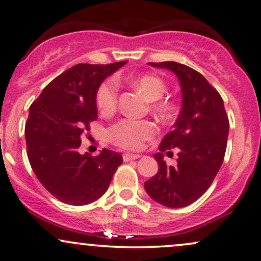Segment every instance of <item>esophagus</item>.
Returning <instances> with one entry per match:
<instances>
[{
    "mask_svg": "<svg viewBox=\"0 0 261 261\" xmlns=\"http://www.w3.org/2000/svg\"><path fill=\"white\" fill-rule=\"evenodd\" d=\"M140 157V155L138 153H123V161L124 162H128V161H133V160H138Z\"/></svg>",
    "mask_w": 261,
    "mask_h": 261,
    "instance_id": "obj_1",
    "label": "esophagus"
}]
</instances>
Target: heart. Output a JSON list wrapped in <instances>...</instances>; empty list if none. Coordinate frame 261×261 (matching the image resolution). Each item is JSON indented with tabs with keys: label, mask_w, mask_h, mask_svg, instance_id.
Here are the masks:
<instances>
[{
	"label": "heart",
	"mask_w": 261,
	"mask_h": 261,
	"mask_svg": "<svg viewBox=\"0 0 261 261\" xmlns=\"http://www.w3.org/2000/svg\"><path fill=\"white\" fill-rule=\"evenodd\" d=\"M132 83L139 88L149 100L152 101V111L160 116H167L172 111L169 101L160 99L166 92V83L156 75L145 73L132 80ZM95 102L102 114H111L117 109L118 85L114 79H108L98 87ZM157 127L150 120L122 118L108 129L109 140L118 147L125 150H140L146 140L156 134Z\"/></svg>",
	"instance_id": "b5f03b06"
}]
</instances>
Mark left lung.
<instances>
[{"instance_id": "left-lung-1", "label": "left lung", "mask_w": 261, "mask_h": 261, "mask_svg": "<svg viewBox=\"0 0 261 261\" xmlns=\"http://www.w3.org/2000/svg\"><path fill=\"white\" fill-rule=\"evenodd\" d=\"M178 76L182 105L174 124L155 153L159 172L145 181L152 199L169 208L194 203L212 185L226 151L229 117L219 92L198 71L175 62L149 63ZM176 147L178 165L167 166L163 152Z\"/></svg>"}]
</instances>
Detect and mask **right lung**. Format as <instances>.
<instances>
[{"instance_id":"add662e5","label":"right lung","mask_w":261,"mask_h":261,"mask_svg":"<svg viewBox=\"0 0 261 261\" xmlns=\"http://www.w3.org/2000/svg\"><path fill=\"white\" fill-rule=\"evenodd\" d=\"M125 63L77 64L48 83L30 106L25 124L29 162L41 184L64 203L94 202L123 162L115 151L81 155L79 147L81 136L98 118L96 89Z\"/></svg>"}]
</instances>
